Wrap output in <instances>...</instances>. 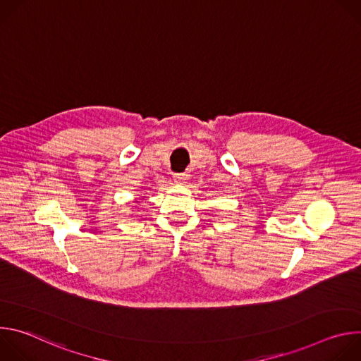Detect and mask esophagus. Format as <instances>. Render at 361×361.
Masks as SVG:
<instances>
[{
  "label": "esophagus",
  "instance_id": "34e87169",
  "mask_svg": "<svg viewBox=\"0 0 361 361\" xmlns=\"http://www.w3.org/2000/svg\"><path fill=\"white\" fill-rule=\"evenodd\" d=\"M173 177H174V181L177 184H184L187 181V174L185 173H176Z\"/></svg>",
  "mask_w": 361,
  "mask_h": 361
}]
</instances>
